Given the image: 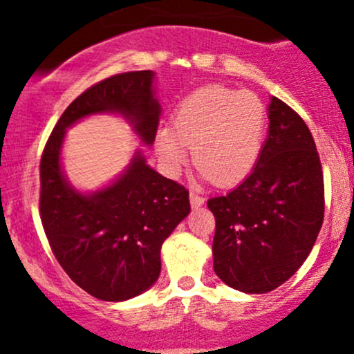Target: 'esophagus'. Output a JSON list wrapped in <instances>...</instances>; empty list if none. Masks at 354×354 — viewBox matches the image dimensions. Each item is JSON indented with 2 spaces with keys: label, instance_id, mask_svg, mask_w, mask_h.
I'll return each mask as SVG.
<instances>
[{
  "label": "esophagus",
  "instance_id": "obj_1",
  "mask_svg": "<svg viewBox=\"0 0 354 354\" xmlns=\"http://www.w3.org/2000/svg\"><path fill=\"white\" fill-rule=\"evenodd\" d=\"M189 197H190V205H192L194 209H198V207H201V205H204V197L198 196V194L190 192Z\"/></svg>",
  "mask_w": 354,
  "mask_h": 354
}]
</instances>
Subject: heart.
<instances>
[{
	"mask_svg": "<svg viewBox=\"0 0 354 354\" xmlns=\"http://www.w3.org/2000/svg\"><path fill=\"white\" fill-rule=\"evenodd\" d=\"M268 112L251 91L207 86L177 105L172 127L157 130L158 158L172 176L180 172L192 150L201 174L219 187L251 174L264 144Z\"/></svg>",
	"mask_w": 354,
	"mask_h": 354,
	"instance_id": "obj_1",
	"label": "heart"
}]
</instances>
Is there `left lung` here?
<instances>
[{
    "instance_id": "8db88e82",
    "label": "left lung",
    "mask_w": 354,
    "mask_h": 354,
    "mask_svg": "<svg viewBox=\"0 0 354 354\" xmlns=\"http://www.w3.org/2000/svg\"><path fill=\"white\" fill-rule=\"evenodd\" d=\"M207 207L216 217L214 271L230 288L263 295L301 268L323 225L324 180L315 138L291 106L272 97L251 176Z\"/></svg>"
}]
</instances>
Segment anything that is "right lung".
Returning a JSON list of instances; mask_svg holds the SVG:
<instances>
[{
  "mask_svg": "<svg viewBox=\"0 0 354 354\" xmlns=\"http://www.w3.org/2000/svg\"><path fill=\"white\" fill-rule=\"evenodd\" d=\"M152 82L142 70L91 85L59 117L39 162V217L51 251L75 284L102 301L130 299L158 279L162 244L190 212L189 190L137 152L117 182L83 196L63 177L59 150L70 125L100 112L124 115L152 144L160 115Z\"/></svg>",
  "mask_w": 354,
  "mask_h": 354,
  "instance_id": "obj_1",
  "label": "right lung"
}]
</instances>
